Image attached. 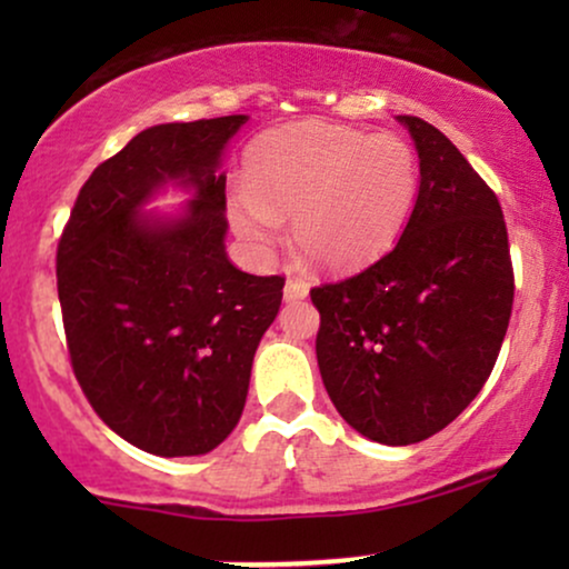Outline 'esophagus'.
<instances>
[{"instance_id":"1","label":"esophagus","mask_w":569,"mask_h":569,"mask_svg":"<svg viewBox=\"0 0 569 569\" xmlns=\"http://www.w3.org/2000/svg\"><path fill=\"white\" fill-rule=\"evenodd\" d=\"M310 293V286L305 283L302 278H289L283 286V299L286 302H297V299H305Z\"/></svg>"}]
</instances>
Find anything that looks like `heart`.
I'll list each match as a JSON object with an SVG mask.
<instances>
[{"label": "heart", "mask_w": 569, "mask_h": 569, "mask_svg": "<svg viewBox=\"0 0 569 569\" xmlns=\"http://www.w3.org/2000/svg\"><path fill=\"white\" fill-rule=\"evenodd\" d=\"M246 181L230 206L240 238L267 251L280 217L291 213L297 251L312 267L342 272L396 243L415 211L420 162L398 136L312 120L262 136Z\"/></svg>", "instance_id": "1"}]
</instances>
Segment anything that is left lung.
I'll return each mask as SVG.
<instances>
[{"label": "left lung", "instance_id": "left-lung-1", "mask_svg": "<svg viewBox=\"0 0 569 569\" xmlns=\"http://www.w3.org/2000/svg\"><path fill=\"white\" fill-rule=\"evenodd\" d=\"M420 192L396 248L310 291L326 393L358 433L426 441L485 388L506 337L513 270L500 202L439 128L398 114Z\"/></svg>", "mask_w": 569, "mask_h": 569}]
</instances>
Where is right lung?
<instances>
[{"mask_svg": "<svg viewBox=\"0 0 569 569\" xmlns=\"http://www.w3.org/2000/svg\"><path fill=\"white\" fill-rule=\"evenodd\" d=\"M246 114L141 130L90 173L56 257L77 382L128 443L160 457L217 449L243 415L253 352L276 321L283 278L227 259V176ZM179 186V214L146 213Z\"/></svg>", "mask_w": 569, "mask_h": 569, "instance_id": "obj_1", "label": "right lung"}]
</instances>
